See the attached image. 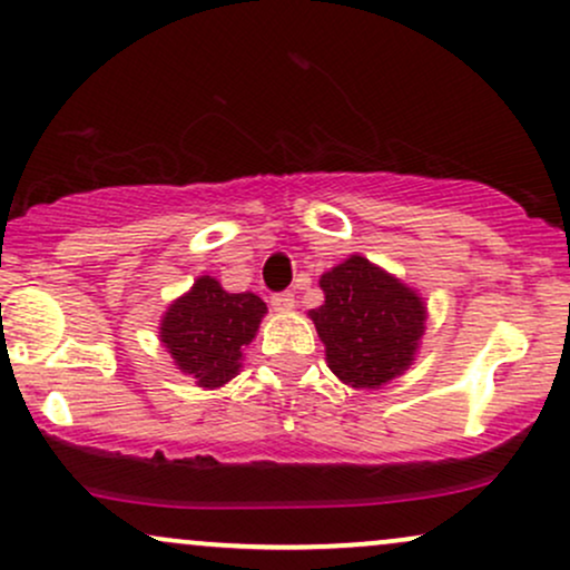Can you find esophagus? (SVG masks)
Segmentation results:
<instances>
[{"mask_svg":"<svg viewBox=\"0 0 570 570\" xmlns=\"http://www.w3.org/2000/svg\"><path fill=\"white\" fill-rule=\"evenodd\" d=\"M271 305L276 307V311H292V307H294V292H276L271 297Z\"/></svg>","mask_w":570,"mask_h":570,"instance_id":"34e87169","label":"esophagus"}]
</instances>
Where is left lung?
Wrapping results in <instances>:
<instances>
[{"label": "left lung", "mask_w": 570, "mask_h": 570, "mask_svg": "<svg viewBox=\"0 0 570 570\" xmlns=\"http://www.w3.org/2000/svg\"><path fill=\"white\" fill-rule=\"evenodd\" d=\"M318 284L324 305L307 316L340 381L353 389H377L402 375L426 322L421 297L358 254L324 273Z\"/></svg>", "instance_id": "left-lung-1"}]
</instances>
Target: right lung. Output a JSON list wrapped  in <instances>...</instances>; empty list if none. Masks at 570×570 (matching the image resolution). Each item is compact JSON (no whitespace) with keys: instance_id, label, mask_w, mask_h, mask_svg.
Instances as JSON below:
<instances>
[{"instance_id":"right-lung-1","label":"right lung","mask_w":570,"mask_h":570,"mask_svg":"<svg viewBox=\"0 0 570 570\" xmlns=\"http://www.w3.org/2000/svg\"><path fill=\"white\" fill-rule=\"evenodd\" d=\"M265 311L257 294H230L217 278L200 276L166 311L160 340L176 367L193 375L203 389H217L238 375L240 351L257 335Z\"/></svg>"}]
</instances>
